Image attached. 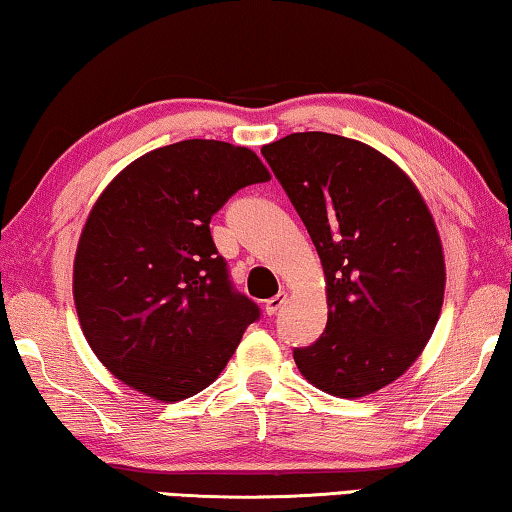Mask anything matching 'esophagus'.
<instances>
[{"instance_id": "1", "label": "esophagus", "mask_w": 512, "mask_h": 512, "mask_svg": "<svg viewBox=\"0 0 512 512\" xmlns=\"http://www.w3.org/2000/svg\"><path fill=\"white\" fill-rule=\"evenodd\" d=\"M283 302H286V293H283V290H281V293L274 295V297H270V300L265 302V313H267V316H270V318L277 316L279 309L283 306Z\"/></svg>"}]
</instances>
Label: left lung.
I'll return each mask as SVG.
<instances>
[{"label":"left lung","instance_id":"1","mask_svg":"<svg viewBox=\"0 0 512 512\" xmlns=\"http://www.w3.org/2000/svg\"><path fill=\"white\" fill-rule=\"evenodd\" d=\"M320 256L327 325L295 348L300 373L338 398L398 380L444 302V251L410 178L361 141L295 132L261 148Z\"/></svg>","mask_w":512,"mask_h":512}]
</instances>
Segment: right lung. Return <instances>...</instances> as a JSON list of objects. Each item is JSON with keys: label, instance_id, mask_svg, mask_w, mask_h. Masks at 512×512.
Wrapping results in <instances>:
<instances>
[{"label": "right lung", "instance_id": "1", "mask_svg": "<svg viewBox=\"0 0 512 512\" xmlns=\"http://www.w3.org/2000/svg\"><path fill=\"white\" fill-rule=\"evenodd\" d=\"M265 180L249 148L185 139L141 155L107 185L80 235L73 295L109 373L174 403L224 371L261 309L233 288L210 219Z\"/></svg>", "mask_w": 512, "mask_h": 512}]
</instances>
